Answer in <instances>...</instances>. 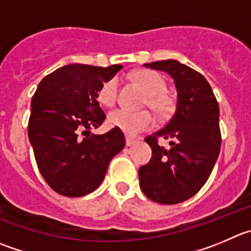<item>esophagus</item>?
<instances>
[{"instance_id":"34e87169","label":"esophagus","mask_w":251,"mask_h":251,"mask_svg":"<svg viewBox=\"0 0 251 251\" xmlns=\"http://www.w3.org/2000/svg\"><path fill=\"white\" fill-rule=\"evenodd\" d=\"M134 144H135L134 139H132V138H129V137L126 138V145H127V147H132V145H134Z\"/></svg>"}]
</instances>
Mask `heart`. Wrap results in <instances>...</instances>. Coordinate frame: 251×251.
<instances>
[{"instance_id": "heart-1", "label": "heart", "mask_w": 251, "mask_h": 251, "mask_svg": "<svg viewBox=\"0 0 251 251\" xmlns=\"http://www.w3.org/2000/svg\"><path fill=\"white\" fill-rule=\"evenodd\" d=\"M147 94L145 103L154 109L160 116H165L171 112L174 107V102L171 97L166 94V82L160 74L151 70H140L133 75ZM117 91H118V80L112 77L107 80L100 88L99 101L103 106H113L117 100ZM108 123L113 128H118L124 134L134 137L138 133L147 130L152 127L154 118L151 113L148 111L132 112L124 108H118L112 111L108 114Z\"/></svg>"}]
</instances>
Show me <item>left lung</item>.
I'll return each mask as SVG.
<instances>
[{
  "mask_svg": "<svg viewBox=\"0 0 251 251\" xmlns=\"http://www.w3.org/2000/svg\"><path fill=\"white\" fill-rule=\"evenodd\" d=\"M145 68L165 71L177 92L176 111L163 129L145 138L152 150L139 169V185L151 201L176 204L199 192L211 175L221 150L219 106L203 75L178 61H154ZM159 137L171 140L160 147Z\"/></svg>",
  "mask_w": 251,
  "mask_h": 251,
  "instance_id": "1",
  "label": "left lung"
}]
</instances>
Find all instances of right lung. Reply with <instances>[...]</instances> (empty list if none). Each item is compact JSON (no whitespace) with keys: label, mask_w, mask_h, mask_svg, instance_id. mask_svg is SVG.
Masks as SVG:
<instances>
[{"label":"right lung","mask_w":251,"mask_h":251,"mask_svg":"<svg viewBox=\"0 0 251 251\" xmlns=\"http://www.w3.org/2000/svg\"><path fill=\"white\" fill-rule=\"evenodd\" d=\"M121 69L70 64L38 85L30 104L28 138L40 174L55 192L66 197L94 192L112 157L126 145L118 128L100 135L90 132L106 119L97 101L100 88Z\"/></svg>","instance_id":"obj_1"}]
</instances>
